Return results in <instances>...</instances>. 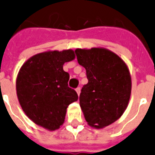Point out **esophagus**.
<instances>
[{
    "label": "esophagus",
    "mask_w": 155,
    "mask_h": 155,
    "mask_svg": "<svg viewBox=\"0 0 155 155\" xmlns=\"http://www.w3.org/2000/svg\"><path fill=\"white\" fill-rule=\"evenodd\" d=\"M75 91H76V93L78 94V95H80V94H81V88H76V89H75Z\"/></svg>",
    "instance_id": "esophagus-1"
}]
</instances>
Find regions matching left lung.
<instances>
[{"label": "left lung", "instance_id": "1", "mask_svg": "<svg viewBox=\"0 0 155 155\" xmlns=\"http://www.w3.org/2000/svg\"><path fill=\"white\" fill-rule=\"evenodd\" d=\"M74 52L88 79L80 94L84 119L96 129L108 126L120 118L129 104V69L120 56L104 48L76 49Z\"/></svg>", "mask_w": 155, "mask_h": 155}]
</instances>
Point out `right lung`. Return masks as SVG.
<instances>
[{
	"mask_svg": "<svg viewBox=\"0 0 155 155\" xmlns=\"http://www.w3.org/2000/svg\"><path fill=\"white\" fill-rule=\"evenodd\" d=\"M74 51H47L23 64L16 78V94L25 114L36 124L55 130L63 124L69 104L78 100L68 86L70 74L63 70L73 61Z\"/></svg>",
	"mask_w": 155,
	"mask_h": 155,
	"instance_id": "add662e5",
	"label": "right lung"
}]
</instances>
